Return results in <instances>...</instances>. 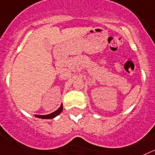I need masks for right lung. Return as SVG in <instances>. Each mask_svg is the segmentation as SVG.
Returning a JSON list of instances; mask_svg holds the SVG:
<instances>
[{
    "label": "right lung",
    "instance_id": "1",
    "mask_svg": "<svg viewBox=\"0 0 155 155\" xmlns=\"http://www.w3.org/2000/svg\"><path fill=\"white\" fill-rule=\"evenodd\" d=\"M62 109H63V105L61 104V105L60 106V107H59L57 111H54V112L51 113V114H49V115H35V117H37V118H44V119H50V118H55V117L57 116V115H58L59 114H60V113L62 111Z\"/></svg>",
    "mask_w": 155,
    "mask_h": 155
}]
</instances>
